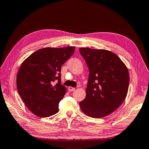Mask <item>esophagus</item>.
<instances>
[{
  "label": "esophagus",
  "mask_w": 149,
  "mask_h": 149,
  "mask_svg": "<svg viewBox=\"0 0 149 149\" xmlns=\"http://www.w3.org/2000/svg\"><path fill=\"white\" fill-rule=\"evenodd\" d=\"M75 90V88L74 87H68V91L70 92H72V91H74Z\"/></svg>",
  "instance_id": "obj_1"
}]
</instances>
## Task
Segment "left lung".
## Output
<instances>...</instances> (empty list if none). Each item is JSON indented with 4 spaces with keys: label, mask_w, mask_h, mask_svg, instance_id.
Returning a JSON list of instances; mask_svg holds the SVG:
<instances>
[{
    "label": "left lung",
    "mask_w": 149,
    "mask_h": 149,
    "mask_svg": "<svg viewBox=\"0 0 149 149\" xmlns=\"http://www.w3.org/2000/svg\"><path fill=\"white\" fill-rule=\"evenodd\" d=\"M89 69L86 97L79 102L81 110L94 118L110 114L124 101L130 75L125 64L114 52L104 49L80 48Z\"/></svg>",
    "instance_id": "left-lung-1"
}]
</instances>
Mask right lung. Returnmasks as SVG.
Instances as JSON below:
<instances>
[{"label":"right lung","mask_w":149,"mask_h":149,"mask_svg":"<svg viewBox=\"0 0 149 149\" xmlns=\"http://www.w3.org/2000/svg\"><path fill=\"white\" fill-rule=\"evenodd\" d=\"M74 51L75 47L43 48L22 62L17 74V89L33 114L45 118L58 112L59 102L66 92L61 85V68Z\"/></svg>","instance_id":"obj_1"}]
</instances>
